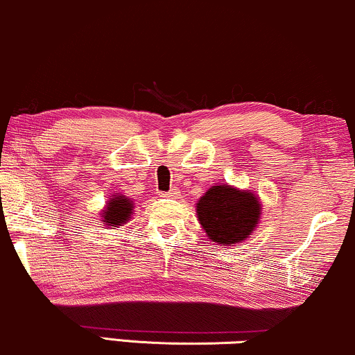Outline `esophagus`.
<instances>
[{"label":"esophagus","mask_w":355,"mask_h":355,"mask_svg":"<svg viewBox=\"0 0 355 355\" xmlns=\"http://www.w3.org/2000/svg\"><path fill=\"white\" fill-rule=\"evenodd\" d=\"M165 195L166 196H178V195H180V191H178V189H172L170 191H166Z\"/></svg>","instance_id":"1"}]
</instances>
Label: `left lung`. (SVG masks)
I'll return each mask as SVG.
<instances>
[{"instance_id": "1", "label": "left lung", "mask_w": 355, "mask_h": 355, "mask_svg": "<svg viewBox=\"0 0 355 355\" xmlns=\"http://www.w3.org/2000/svg\"><path fill=\"white\" fill-rule=\"evenodd\" d=\"M196 218L211 241L233 246L250 236L261 216V203L250 190L230 185L208 189L196 203Z\"/></svg>"}]
</instances>
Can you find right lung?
Returning a JSON list of instances; mask_svg holds the SVG:
<instances>
[{
    "label": "right lung",
    "mask_w": 355,
    "mask_h": 355,
    "mask_svg": "<svg viewBox=\"0 0 355 355\" xmlns=\"http://www.w3.org/2000/svg\"><path fill=\"white\" fill-rule=\"evenodd\" d=\"M132 213H134V203H132V200L123 195H114L109 200L107 207L102 210V221H104V225L119 228V226L125 225L130 220Z\"/></svg>",
    "instance_id": "add662e5"
}]
</instances>
